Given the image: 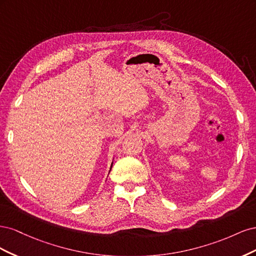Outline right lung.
<instances>
[{"instance_id": "obj_1", "label": "right lung", "mask_w": 256, "mask_h": 256, "mask_svg": "<svg viewBox=\"0 0 256 256\" xmlns=\"http://www.w3.org/2000/svg\"><path fill=\"white\" fill-rule=\"evenodd\" d=\"M111 168H112V166H111Z\"/></svg>"}]
</instances>
